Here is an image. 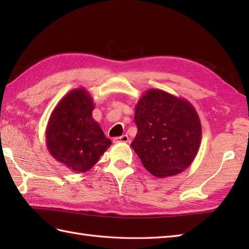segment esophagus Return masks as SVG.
Here are the masks:
<instances>
[{
    "mask_svg": "<svg viewBox=\"0 0 249 249\" xmlns=\"http://www.w3.org/2000/svg\"><path fill=\"white\" fill-rule=\"evenodd\" d=\"M129 141V138L127 135H123L121 137H116V138L113 139L114 143H126V142Z\"/></svg>",
    "mask_w": 249,
    "mask_h": 249,
    "instance_id": "obj_1",
    "label": "esophagus"
}]
</instances>
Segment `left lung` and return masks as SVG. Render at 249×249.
Segmentation results:
<instances>
[{
    "instance_id": "obj_1",
    "label": "left lung",
    "mask_w": 249,
    "mask_h": 249,
    "mask_svg": "<svg viewBox=\"0 0 249 249\" xmlns=\"http://www.w3.org/2000/svg\"><path fill=\"white\" fill-rule=\"evenodd\" d=\"M135 122L138 133L130 145L153 176H177L194 161L202 131L197 111L187 99L147 89L136 105Z\"/></svg>"
}]
</instances>
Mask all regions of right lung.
I'll return each instance as SVG.
<instances>
[{
    "label": "right lung",
    "mask_w": 249,
    "mask_h": 249,
    "mask_svg": "<svg viewBox=\"0 0 249 249\" xmlns=\"http://www.w3.org/2000/svg\"><path fill=\"white\" fill-rule=\"evenodd\" d=\"M94 107L86 89H73L57 103L47 125V149L72 172L89 170L112 144L93 119Z\"/></svg>",
    "instance_id": "add662e5"
}]
</instances>
